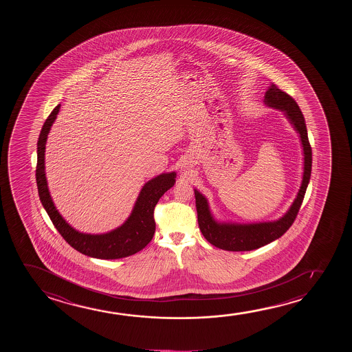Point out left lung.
<instances>
[{"mask_svg": "<svg viewBox=\"0 0 352 352\" xmlns=\"http://www.w3.org/2000/svg\"><path fill=\"white\" fill-rule=\"evenodd\" d=\"M265 102L267 106L274 107L276 109L285 111L291 124H294L296 131H298L304 150V173L302 186L299 188L297 198L294 199V204L289 208V212H286L278 221L260 222V223H249V225L219 223L215 221L209 210L207 199L198 192L197 190H195L199 230L210 244L222 250H255L280 238L289 230V227L292 226L296 217L298 215L304 195L308 188L310 174H311L313 153L309 143L304 116L299 109L297 102L275 84H272L265 92Z\"/></svg>", "mask_w": 352, "mask_h": 352, "instance_id": "left-lung-1", "label": "left lung"}]
</instances>
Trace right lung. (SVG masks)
I'll use <instances>...</instances> for the list:
<instances>
[{"instance_id":"right-lung-1","label":"right lung","mask_w":352,"mask_h":352,"mask_svg":"<svg viewBox=\"0 0 352 352\" xmlns=\"http://www.w3.org/2000/svg\"><path fill=\"white\" fill-rule=\"evenodd\" d=\"M60 104L54 108L44 122L37 142V167H36V182L38 188L39 199L43 204L45 212H48L50 220L63 239L67 241L73 249L84 255L102 258L116 260L144 249L153 239L155 233L154 209L160 198L175 183V173L160 174L159 177L151 179L145 184L140 196L137 198L133 212L122 226L104 234H85L76 231L63 220L54 206L53 199L49 195L48 185L44 172V151L50 127L56 119Z\"/></svg>"}]
</instances>
